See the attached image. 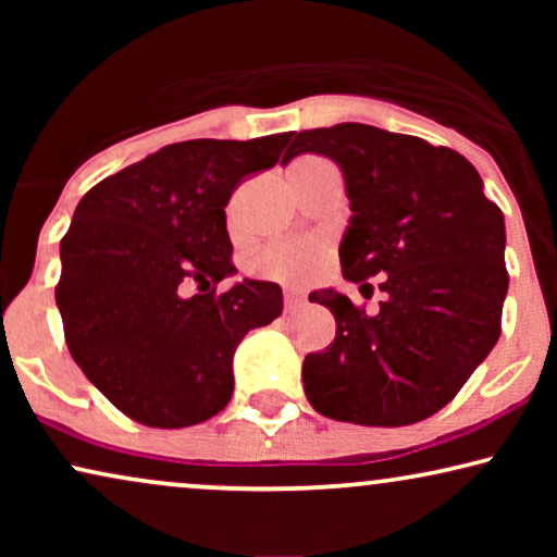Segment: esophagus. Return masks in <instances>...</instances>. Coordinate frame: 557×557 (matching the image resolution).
Instances as JSON below:
<instances>
[{"label":"esophagus","instance_id":"obj_1","mask_svg":"<svg viewBox=\"0 0 557 557\" xmlns=\"http://www.w3.org/2000/svg\"><path fill=\"white\" fill-rule=\"evenodd\" d=\"M304 301H307V294H304L301 288H296V286H286L284 288V309L286 311L301 309Z\"/></svg>","mask_w":557,"mask_h":557}]
</instances>
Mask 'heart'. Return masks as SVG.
<instances>
[{
	"label": "heart",
	"mask_w": 557,
	"mask_h": 557,
	"mask_svg": "<svg viewBox=\"0 0 557 557\" xmlns=\"http://www.w3.org/2000/svg\"><path fill=\"white\" fill-rule=\"evenodd\" d=\"M304 157L299 162H307ZM324 258V243L319 238H284L273 240L258 250L253 258V271L265 278L284 281V284H301L319 269Z\"/></svg>",
	"instance_id": "heart-1"
}]
</instances>
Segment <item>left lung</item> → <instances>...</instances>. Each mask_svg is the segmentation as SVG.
Instances as JSON below:
<instances>
[{
    "label": "left lung",
    "instance_id": "left-lung-1",
    "mask_svg": "<svg viewBox=\"0 0 557 557\" xmlns=\"http://www.w3.org/2000/svg\"><path fill=\"white\" fill-rule=\"evenodd\" d=\"M301 151L345 174L355 215L342 273L362 286L377 276L385 294L375 314L332 288L309 294L337 334L304 357V393L334 421H423L456 398L502 334L505 215L467 157L418 136L337 124L294 134L284 162Z\"/></svg>",
    "mask_w": 557,
    "mask_h": 557
}]
</instances>
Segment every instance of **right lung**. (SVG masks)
I'll use <instances>...</instances> for the list:
<instances>
[{
  "mask_svg": "<svg viewBox=\"0 0 557 557\" xmlns=\"http://www.w3.org/2000/svg\"><path fill=\"white\" fill-rule=\"evenodd\" d=\"M288 134L180 141L90 187L60 240L65 345L121 413L185 429L233 395V355L284 309L281 286L235 273L225 205L278 162Z\"/></svg>",
  "mask_w": 557,
  "mask_h": 557,
  "instance_id": "add662e5",
  "label": "right lung"
}]
</instances>
